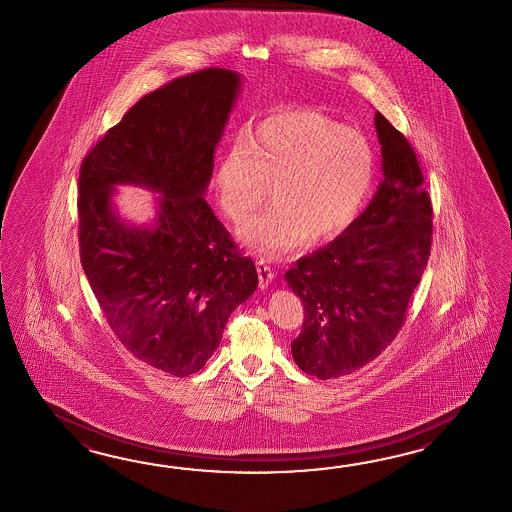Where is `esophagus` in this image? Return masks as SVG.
Masks as SVG:
<instances>
[{"label":"esophagus","mask_w":512,"mask_h":512,"mask_svg":"<svg viewBox=\"0 0 512 512\" xmlns=\"http://www.w3.org/2000/svg\"><path fill=\"white\" fill-rule=\"evenodd\" d=\"M256 267H258V278H260V289H267L271 285L272 278H274V271L271 269V265L265 260L256 261Z\"/></svg>","instance_id":"1"}]
</instances>
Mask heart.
I'll list each match as a JSON object with an SVG mask.
<instances>
[{"mask_svg":"<svg viewBox=\"0 0 512 512\" xmlns=\"http://www.w3.org/2000/svg\"><path fill=\"white\" fill-rule=\"evenodd\" d=\"M375 157L364 135L318 111L274 113L236 131L219 157L214 188L236 225L251 219L271 185L272 205L241 230L265 256L298 251L305 241L333 240L370 196Z\"/></svg>","mask_w":512,"mask_h":512,"instance_id":"b5f03b06","label":"heart"}]
</instances>
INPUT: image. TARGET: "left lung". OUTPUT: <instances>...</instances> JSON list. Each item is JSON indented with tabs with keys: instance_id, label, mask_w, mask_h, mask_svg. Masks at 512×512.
<instances>
[{
	"instance_id": "1",
	"label": "left lung",
	"mask_w": 512,
	"mask_h": 512,
	"mask_svg": "<svg viewBox=\"0 0 512 512\" xmlns=\"http://www.w3.org/2000/svg\"><path fill=\"white\" fill-rule=\"evenodd\" d=\"M375 130L382 181L370 205L337 240L285 272L305 309L291 342L294 362L322 381L360 370L388 348L430 254L432 205L415 152L379 111Z\"/></svg>"
}]
</instances>
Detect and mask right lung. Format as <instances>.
<instances>
[{"label": "right lung", "instance_id": "right-lung-1", "mask_svg": "<svg viewBox=\"0 0 512 512\" xmlns=\"http://www.w3.org/2000/svg\"><path fill=\"white\" fill-rule=\"evenodd\" d=\"M241 75L203 69L142 97L87 153L78 177L80 261L120 342L175 377L205 366L230 313L258 287L205 199ZM117 185L158 194L156 218L120 219Z\"/></svg>", "mask_w": 512, "mask_h": 512}]
</instances>
